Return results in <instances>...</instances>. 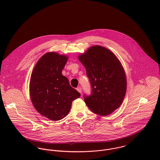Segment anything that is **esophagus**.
<instances>
[{
	"instance_id": "34e87169",
	"label": "esophagus",
	"mask_w": 160,
	"mask_h": 160,
	"mask_svg": "<svg viewBox=\"0 0 160 160\" xmlns=\"http://www.w3.org/2000/svg\"><path fill=\"white\" fill-rule=\"evenodd\" d=\"M76 89H77V91L79 92H80V93L82 92V88H81L80 86H79Z\"/></svg>"
}]
</instances>
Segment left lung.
<instances>
[{"label": "left lung", "instance_id": "1", "mask_svg": "<svg viewBox=\"0 0 160 160\" xmlns=\"http://www.w3.org/2000/svg\"><path fill=\"white\" fill-rule=\"evenodd\" d=\"M78 59L86 68L91 85V95H84L86 104L95 114H111L121 105L126 92L121 63L112 52L100 46L90 47Z\"/></svg>", "mask_w": 160, "mask_h": 160}]
</instances>
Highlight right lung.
Instances as JSON below:
<instances>
[{
	"instance_id": "obj_1",
	"label": "right lung",
	"mask_w": 160,
	"mask_h": 160,
	"mask_svg": "<svg viewBox=\"0 0 160 160\" xmlns=\"http://www.w3.org/2000/svg\"><path fill=\"white\" fill-rule=\"evenodd\" d=\"M67 60L65 55L48 52L38 60L31 76L32 103L40 114L52 121L65 118L70 111L72 102L81 95L62 74Z\"/></svg>"
}]
</instances>
